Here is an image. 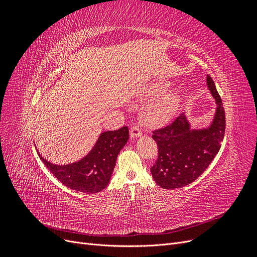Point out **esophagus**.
<instances>
[{
    "label": "esophagus",
    "instance_id": "34e87169",
    "mask_svg": "<svg viewBox=\"0 0 257 257\" xmlns=\"http://www.w3.org/2000/svg\"><path fill=\"white\" fill-rule=\"evenodd\" d=\"M130 134H131L132 137H139V136H142V131L139 130L138 126H135V125H134V126L131 127Z\"/></svg>",
    "mask_w": 257,
    "mask_h": 257
}]
</instances>
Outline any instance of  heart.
<instances>
[{
  "instance_id": "heart-1",
  "label": "heart",
  "mask_w": 257,
  "mask_h": 257,
  "mask_svg": "<svg viewBox=\"0 0 257 257\" xmlns=\"http://www.w3.org/2000/svg\"><path fill=\"white\" fill-rule=\"evenodd\" d=\"M168 89L166 83H158L151 89L152 95H162ZM180 98L177 93H166L146 108L144 118L149 123H162L168 121L176 113Z\"/></svg>"
}]
</instances>
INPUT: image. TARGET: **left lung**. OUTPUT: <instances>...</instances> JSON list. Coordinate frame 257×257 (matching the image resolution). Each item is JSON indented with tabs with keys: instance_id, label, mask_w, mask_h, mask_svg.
<instances>
[{
	"instance_id": "left-lung-1",
	"label": "left lung",
	"mask_w": 257,
	"mask_h": 257,
	"mask_svg": "<svg viewBox=\"0 0 257 257\" xmlns=\"http://www.w3.org/2000/svg\"><path fill=\"white\" fill-rule=\"evenodd\" d=\"M207 84L216 103L213 121L208 128L192 130L181 113L168 125L154 130L158 160L150 168L154 181L163 189L175 190L195 181L220 151L225 134V111L211 77Z\"/></svg>"
}]
</instances>
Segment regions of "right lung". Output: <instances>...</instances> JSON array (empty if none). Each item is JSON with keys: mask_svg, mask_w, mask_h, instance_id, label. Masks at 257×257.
Returning a JSON list of instances; mask_svg holds the SVG:
<instances>
[{"mask_svg": "<svg viewBox=\"0 0 257 257\" xmlns=\"http://www.w3.org/2000/svg\"><path fill=\"white\" fill-rule=\"evenodd\" d=\"M128 128L123 126L99 135L93 149L80 161L68 165H56L41 158L45 166L67 188L82 193H97L110 181L116 157L128 139Z\"/></svg>", "mask_w": 257, "mask_h": 257, "instance_id": "1", "label": "right lung"}]
</instances>
